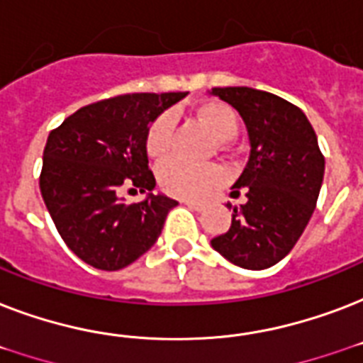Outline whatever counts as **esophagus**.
<instances>
[{
	"instance_id": "1",
	"label": "esophagus",
	"mask_w": 363,
	"mask_h": 363,
	"mask_svg": "<svg viewBox=\"0 0 363 363\" xmlns=\"http://www.w3.org/2000/svg\"><path fill=\"white\" fill-rule=\"evenodd\" d=\"M182 203L188 205L190 209H196V211H205V207H207V205L201 203V201H192V199H184Z\"/></svg>"
}]
</instances>
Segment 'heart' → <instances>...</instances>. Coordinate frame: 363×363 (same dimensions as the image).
I'll use <instances>...</instances> for the list:
<instances>
[{"instance_id":"heart-1","label":"heart","mask_w":363,"mask_h":363,"mask_svg":"<svg viewBox=\"0 0 363 363\" xmlns=\"http://www.w3.org/2000/svg\"><path fill=\"white\" fill-rule=\"evenodd\" d=\"M196 116L218 143L232 141L238 135V113L230 105L222 101H203L196 107ZM171 131L173 118L169 115L158 116L150 124L145 139V147L150 158H164L167 154ZM158 181L165 192L179 198H203L220 181V171L215 165H194L179 158H171L160 165Z\"/></svg>"}]
</instances>
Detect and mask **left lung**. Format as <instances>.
Returning <instances> with one entry per match:
<instances>
[{"mask_svg": "<svg viewBox=\"0 0 363 363\" xmlns=\"http://www.w3.org/2000/svg\"><path fill=\"white\" fill-rule=\"evenodd\" d=\"M247 125L250 154L235 184L247 203L233 207L232 226L211 239L216 252L245 269L279 264L309 224L324 179L322 156L311 122L286 99L248 86L213 88ZM232 209V203H228Z\"/></svg>", "mask_w": 363, "mask_h": 363, "instance_id": "1", "label": "left lung"}]
</instances>
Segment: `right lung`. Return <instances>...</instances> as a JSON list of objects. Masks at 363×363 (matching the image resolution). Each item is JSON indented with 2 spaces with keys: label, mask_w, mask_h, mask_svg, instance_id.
I'll return each instance as SVG.
<instances>
[{
  "label": "right lung",
  "mask_w": 363,
  "mask_h": 363,
  "mask_svg": "<svg viewBox=\"0 0 363 363\" xmlns=\"http://www.w3.org/2000/svg\"><path fill=\"white\" fill-rule=\"evenodd\" d=\"M188 92L125 94L67 116L47 139L39 179L60 235L96 269L133 264L162 233L175 199L152 194L145 139L156 118ZM148 191L139 204L120 198L124 187Z\"/></svg>",
  "instance_id": "right-lung-1"
}]
</instances>
